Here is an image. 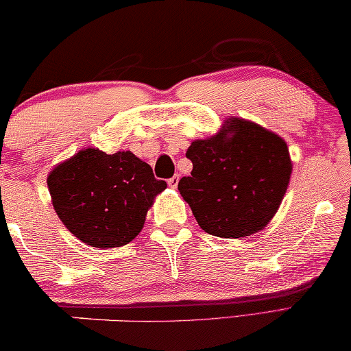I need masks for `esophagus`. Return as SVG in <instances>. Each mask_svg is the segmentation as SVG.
I'll list each match as a JSON object with an SVG mask.
<instances>
[{
  "label": "esophagus",
  "instance_id": "obj_1",
  "mask_svg": "<svg viewBox=\"0 0 351 351\" xmlns=\"http://www.w3.org/2000/svg\"><path fill=\"white\" fill-rule=\"evenodd\" d=\"M178 182H180V175H175V176H171L170 180H169V186L171 187V189H176Z\"/></svg>",
  "mask_w": 351,
  "mask_h": 351
}]
</instances>
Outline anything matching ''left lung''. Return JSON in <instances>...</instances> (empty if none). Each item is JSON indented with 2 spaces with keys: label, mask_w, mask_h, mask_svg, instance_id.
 <instances>
[{
  "label": "left lung",
  "mask_w": 351,
  "mask_h": 351,
  "mask_svg": "<svg viewBox=\"0 0 351 351\" xmlns=\"http://www.w3.org/2000/svg\"><path fill=\"white\" fill-rule=\"evenodd\" d=\"M191 176L178 182L206 233L244 238L268 226L291 176L285 140L241 118H230L216 135L187 149Z\"/></svg>",
  "instance_id": "left-lung-1"
}]
</instances>
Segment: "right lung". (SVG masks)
I'll list each match as a JSON object with an SVG mask.
<instances>
[{
    "mask_svg": "<svg viewBox=\"0 0 351 351\" xmlns=\"http://www.w3.org/2000/svg\"><path fill=\"white\" fill-rule=\"evenodd\" d=\"M61 222L93 247H119L142 232L154 197L167 187L130 151H78L47 178Z\"/></svg>",
    "mask_w": 351,
    "mask_h": 351,
    "instance_id": "right-lung-1",
    "label": "right lung"
}]
</instances>
